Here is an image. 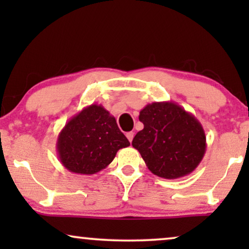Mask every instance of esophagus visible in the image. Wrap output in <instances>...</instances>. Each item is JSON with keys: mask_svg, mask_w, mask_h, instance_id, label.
Wrapping results in <instances>:
<instances>
[{"mask_svg": "<svg viewBox=\"0 0 249 249\" xmlns=\"http://www.w3.org/2000/svg\"><path fill=\"white\" fill-rule=\"evenodd\" d=\"M125 136H127L128 141L131 142H132V138H134V132H132V131H130V132H127V134H125Z\"/></svg>", "mask_w": 249, "mask_h": 249, "instance_id": "34e87169", "label": "esophagus"}]
</instances>
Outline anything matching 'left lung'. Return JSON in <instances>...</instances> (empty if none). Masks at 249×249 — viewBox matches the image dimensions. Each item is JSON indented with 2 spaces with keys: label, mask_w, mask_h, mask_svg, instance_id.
<instances>
[{
  "label": "left lung",
  "mask_w": 249,
  "mask_h": 249,
  "mask_svg": "<svg viewBox=\"0 0 249 249\" xmlns=\"http://www.w3.org/2000/svg\"><path fill=\"white\" fill-rule=\"evenodd\" d=\"M144 129L132 139L149 171L164 179L192 173L204 158L206 136L200 122L175 102H154L139 113Z\"/></svg>",
  "instance_id": "8db88e82"
}]
</instances>
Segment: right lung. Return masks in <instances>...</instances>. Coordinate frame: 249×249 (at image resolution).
<instances>
[{
	"label": "right lung",
	"instance_id": "right-lung-1",
	"mask_svg": "<svg viewBox=\"0 0 249 249\" xmlns=\"http://www.w3.org/2000/svg\"><path fill=\"white\" fill-rule=\"evenodd\" d=\"M130 142L117 120L102 105L91 104L67 122L56 142L62 165L78 175H94L107 168L119 149Z\"/></svg>",
	"mask_w": 249,
	"mask_h": 249
}]
</instances>
